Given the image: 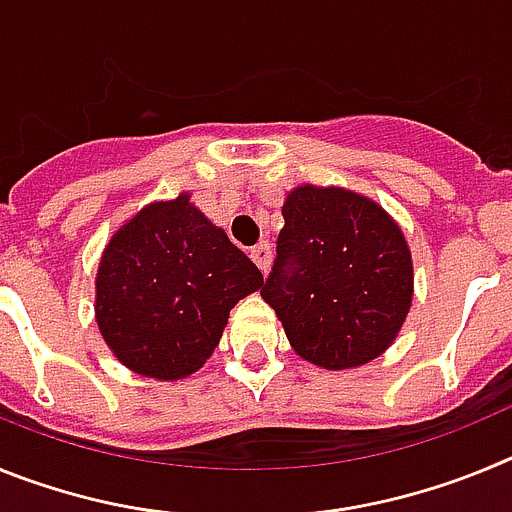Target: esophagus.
Masks as SVG:
<instances>
[{
  "mask_svg": "<svg viewBox=\"0 0 512 512\" xmlns=\"http://www.w3.org/2000/svg\"><path fill=\"white\" fill-rule=\"evenodd\" d=\"M251 259H253V264L259 266L261 271L269 269V264H271V246H269V243L261 241L259 246H253L251 248Z\"/></svg>",
  "mask_w": 512,
  "mask_h": 512,
  "instance_id": "34e87169",
  "label": "esophagus"
}]
</instances>
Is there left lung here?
Masks as SVG:
<instances>
[{"label":"left lung","mask_w":512,"mask_h":512,"mask_svg":"<svg viewBox=\"0 0 512 512\" xmlns=\"http://www.w3.org/2000/svg\"><path fill=\"white\" fill-rule=\"evenodd\" d=\"M282 215L261 297L289 346L330 372L382 356L413 305V256L400 225L364 194L315 184L292 189Z\"/></svg>","instance_id":"left-lung-1"}]
</instances>
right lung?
Masks as SVG:
<instances>
[{
    "label": "right lung",
    "instance_id": "1",
    "mask_svg": "<svg viewBox=\"0 0 512 512\" xmlns=\"http://www.w3.org/2000/svg\"><path fill=\"white\" fill-rule=\"evenodd\" d=\"M182 192L151 202L112 233L94 279V318L112 356L158 382L205 366L235 302L264 277Z\"/></svg>",
    "mask_w": 512,
    "mask_h": 512
}]
</instances>
